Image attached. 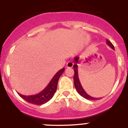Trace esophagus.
Wrapping results in <instances>:
<instances>
[{
    "label": "esophagus",
    "mask_w": 128,
    "mask_h": 128,
    "mask_svg": "<svg viewBox=\"0 0 128 128\" xmlns=\"http://www.w3.org/2000/svg\"><path fill=\"white\" fill-rule=\"evenodd\" d=\"M73 66H74V63L71 61L68 62L66 64V67L68 68H72V67H73Z\"/></svg>",
    "instance_id": "1"
}]
</instances>
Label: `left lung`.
Instances as JSON below:
<instances>
[{
    "label": "left lung",
    "mask_w": 128,
    "mask_h": 128,
    "mask_svg": "<svg viewBox=\"0 0 128 128\" xmlns=\"http://www.w3.org/2000/svg\"><path fill=\"white\" fill-rule=\"evenodd\" d=\"M106 44H108V46H109L113 50H114V46L113 45V44L110 42L108 40H106ZM78 59L79 58L78 56H76L74 58V86L76 87V90H77V92L80 95H81L82 96H83L85 98L87 99V100H98L100 99L101 98H95L92 97L90 95H89L88 94H87L86 93V92L85 91L84 89L82 87V85H81L80 82L79 78H78V66L77 64L78 63Z\"/></svg>",
    "instance_id": "1"
}]
</instances>
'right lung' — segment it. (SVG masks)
Returning a JSON list of instances; mask_svg holds the SVG:
<instances>
[{"label": "right lung", "instance_id": "right-lung-1", "mask_svg": "<svg viewBox=\"0 0 128 128\" xmlns=\"http://www.w3.org/2000/svg\"><path fill=\"white\" fill-rule=\"evenodd\" d=\"M64 70H65V68H62L57 72L54 76L52 77V79L51 80L48 85L46 86V88L43 89L41 92L38 93L36 95H28V96L22 95L19 93L18 94L23 99L30 104L40 105V104H42L48 102L52 98L54 94L56 92L57 87H58V80H59L60 76L64 72Z\"/></svg>", "mask_w": 128, "mask_h": 128}]
</instances>
